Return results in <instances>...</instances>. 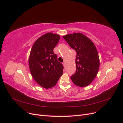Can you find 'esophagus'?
Wrapping results in <instances>:
<instances>
[{
    "mask_svg": "<svg viewBox=\"0 0 123 123\" xmlns=\"http://www.w3.org/2000/svg\"><path fill=\"white\" fill-rule=\"evenodd\" d=\"M62 64H63V66H64V67H65V62H63V63H62Z\"/></svg>",
    "mask_w": 123,
    "mask_h": 123,
    "instance_id": "esophagus-1",
    "label": "esophagus"
}]
</instances>
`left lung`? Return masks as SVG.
<instances>
[{
  "label": "left lung",
  "mask_w": 123,
  "mask_h": 123,
  "mask_svg": "<svg viewBox=\"0 0 123 123\" xmlns=\"http://www.w3.org/2000/svg\"><path fill=\"white\" fill-rule=\"evenodd\" d=\"M63 37L77 52L76 72L70 77L71 80L78 86L89 85L97 76L100 67L96 46L89 38L80 33L67 34Z\"/></svg>",
  "instance_id": "1"
}]
</instances>
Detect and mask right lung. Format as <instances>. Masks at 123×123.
Instances as JSON below:
<instances>
[{"instance_id": "add662e5", "label": "right lung", "mask_w": 123, "mask_h": 123, "mask_svg": "<svg viewBox=\"0 0 123 123\" xmlns=\"http://www.w3.org/2000/svg\"><path fill=\"white\" fill-rule=\"evenodd\" d=\"M56 34L47 33L39 38L31 47L29 59L31 73L35 81L43 88L56 85L63 74V65L57 60L53 50L60 40Z\"/></svg>"}]
</instances>
